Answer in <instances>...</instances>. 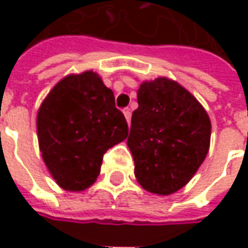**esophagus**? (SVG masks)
<instances>
[{
    "label": "esophagus",
    "instance_id": "34e87169",
    "mask_svg": "<svg viewBox=\"0 0 248 248\" xmlns=\"http://www.w3.org/2000/svg\"><path fill=\"white\" fill-rule=\"evenodd\" d=\"M124 116H125V120H127V123H131V116H132V113H131V109H124Z\"/></svg>",
    "mask_w": 248,
    "mask_h": 248
}]
</instances>
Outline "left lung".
Masks as SVG:
<instances>
[{"label":"left lung","mask_w":248,"mask_h":248,"mask_svg":"<svg viewBox=\"0 0 248 248\" xmlns=\"http://www.w3.org/2000/svg\"><path fill=\"white\" fill-rule=\"evenodd\" d=\"M211 123L196 98L166 77L138 90L127 145L139 185L171 195L192 179L210 148Z\"/></svg>","instance_id":"obj_1"}]
</instances>
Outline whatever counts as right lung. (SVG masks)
I'll return each instance as SVG.
<instances>
[{"label": "right lung", "instance_id": "obj_1", "mask_svg": "<svg viewBox=\"0 0 248 248\" xmlns=\"http://www.w3.org/2000/svg\"><path fill=\"white\" fill-rule=\"evenodd\" d=\"M37 132L56 184L80 192L96 181L103 155L127 138L128 124L113 91L96 73L85 72L53 87L38 110Z\"/></svg>", "mask_w": 248, "mask_h": 248}]
</instances>
